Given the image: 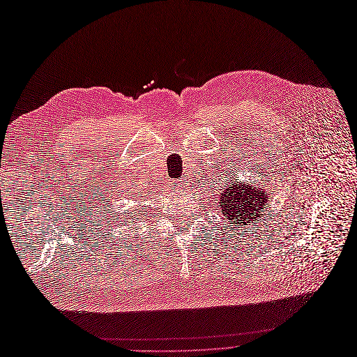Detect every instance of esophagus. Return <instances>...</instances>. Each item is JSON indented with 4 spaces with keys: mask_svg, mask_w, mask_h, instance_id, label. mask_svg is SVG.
<instances>
[{
    "mask_svg": "<svg viewBox=\"0 0 357 357\" xmlns=\"http://www.w3.org/2000/svg\"><path fill=\"white\" fill-rule=\"evenodd\" d=\"M183 186H186L185 180H174V181H172V188H174V189H180Z\"/></svg>",
    "mask_w": 357,
    "mask_h": 357,
    "instance_id": "esophagus-1",
    "label": "esophagus"
}]
</instances>
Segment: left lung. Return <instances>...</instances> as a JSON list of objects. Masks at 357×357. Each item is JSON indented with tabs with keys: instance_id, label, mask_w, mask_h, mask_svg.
<instances>
[{
	"instance_id": "obj_1",
	"label": "left lung",
	"mask_w": 357,
	"mask_h": 357,
	"mask_svg": "<svg viewBox=\"0 0 357 357\" xmlns=\"http://www.w3.org/2000/svg\"><path fill=\"white\" fill-rule=\"evenodd\" d=\"M231 178V177H229ZM220 198V208L225 219L235 228L256 225L264 218V208L269 201V190L245 185L244 181L229 180Z\"/></svg>"
}]
</instances>
